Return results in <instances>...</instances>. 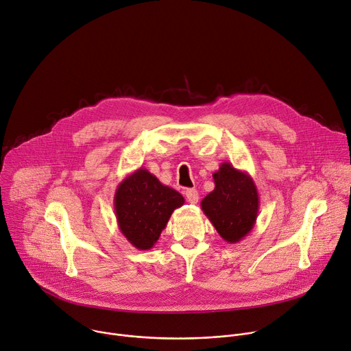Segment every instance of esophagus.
<instances>
[{
	"instance_id": "esophagus-1",
	"label": "esophagus",
	"mask_w": 351,
	"mask_h": 351,
	"mask_svg": "<svg viewBox=\"0 0 351 351\" xmlns=\"http://www.w3.org/2000/svg\"><path fill=\"white\" fill-rule=\"evenodd\" d=\"M184 194H186V198H187V202L190 204H197L198 203V191L195 189H187Z\"/></svg>"
}]
</instances>
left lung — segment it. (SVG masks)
I'll use <instances>...</instances> for the list:
<instances>
[{
  "mask_svg": "<svg viewBox=\"0 0 351 351\" xmlns=\"http://www.w3.org/2000/svg\"><path fill=\"white\" fill-rule=\"evenodd\" d=\"M215 187L202 199V210L219 236L228 243H239L256 225L260 195L247 172L222 162L213 175Z\"/></svg>",
  "mask_w": 351,
  "mask_h": 351,
  "instance_id": "left-lung-1",
  "label": "left lung"
}]
</instances>
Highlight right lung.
Returning a JSON list of instances; mask_svg holds the SVG:
<instances>
[{
	"label": "right lung",
	"instance_id": "add662e5",
	"mask_svg": "<svg viewBox=\"0 0 351 351\" xmlns=\"http://www.w3.org/2000/svg\"><path fill=\"white\" fill-rule=\"evenodd\" d=\"M183 195L162 184L145 168L128 175L117 187L114 208L121 233L137 250L153 248Z\"/></svg>",
	"mask_w": 351,
	"mask_h": 351
}]
</instances>
